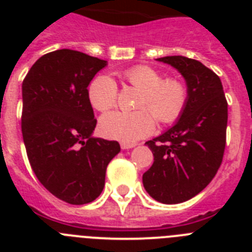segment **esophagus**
Wrapping results in <instances>:
<instances>
[{
	"label": "esophagus",
	"mask_w": 252,
	"mask_h": 252,
	"mask_svg": "<svg viewBox=\"0 0 252 252\" xmlns=\"http://www.w3.org/2000/svg\"><path fill=\"white\" fill-rule=\"evenodd\" d=\"M136 144H130V142H121V149L122 150H127V149L133 148Z\"/></svg>",
	"instance_id": "esophagus-1"
}]
</instances>
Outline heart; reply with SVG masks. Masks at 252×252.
I'll use <instances>...</instances> for the list:
<instances>
[{"label": "heart", "instance_id": "b5f03b06", "mask_svg": "<svg viewBox=\"0 0 252 252\" xmlns=\"http://www.w3.org/2000/svg\"><path fill=\"white\" fill-rule=\"evenodd\" d=\"M125 79L141 91L133 112H111L99 121L102 135L122 142H133L153 132L155 120L160 124L175 121L186 107L188 91L183 82L166 78L148 65H136L124 73ZM119 90L110 75H99L90 86V101L99 112L112 110Z\"/></svg>", "mask_w": 252, "mask_h": 252}]
</instances>
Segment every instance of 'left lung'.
<instances>
[{
  "label": "left lung",
  "instance_id": "left-lung-1",
  "mask_svg": "<svg viewBox=\"0 0 252 252\" xmlns=\"http://www.w3.org/2000/svg\"><path fill=\"white\" fill-rule=\"evenodd\" d=\"M158 60L179 70L188 97L177 124L146 142L154 162L142 175V183L155 201L177 204L202 192L221 166L227 101L220 77L201 62L182 55Z\"/></svg>",
  "mask_w": 252,
  "mask_h": 252
}]
</instances>
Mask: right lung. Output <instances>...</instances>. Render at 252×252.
Masks as SVG:
<instances>
[{
  "label": "right lung",
  "instance_id": "right-lung-1",
  "mask_svg": "<svg viewBox=\"0 0 252 252\" xmlns=\"http://www.w3.org/2000/svg\"><path fill=\"white\" fill-rule=\"evenodd\" d=\"M106 60L70 49L43 55L22 82L21 131L39 182L69 204L91 203L103 190L117 141L92 137L97 120L88 86Z\"/></svg>",
  "mask_w": 252,
  "mask_h": 252
}]
</instances>
